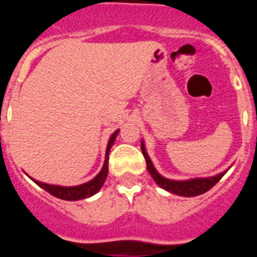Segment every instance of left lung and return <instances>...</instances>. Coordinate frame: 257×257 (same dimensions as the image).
<instances>
[{"label":"left lung","instance_id":"1","mask_svg":"<svg viewBox=\"0 0 257 257\" xmlns=\"http://www.w3.org/2000/svg\"><path fill=\"white\" fill-rule=\"evenodd\" d=\"M142 152L144 154L145 162H147V169H148L149 174L152 175V178L154 179L158 185L163 189H166L167 192L174 193V194H178V196L183 197H196L199 194H203L207 190H210L211 188L220 180V179L225 175L226 171L221 172V174L216 175V176H211V178H198V179H190V180H184V181H178V180H170V179L163 178L162 175H160L154 169L153 163H152L151 158H149L148 153L145 151L144 143L142 142Z\"/></svg>","mask_w":257,"mask_h":257}]
</instances>
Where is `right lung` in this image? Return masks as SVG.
<instances>
[{"label": "right lung", "mask_w": 257, "mask_h": 257, "mask_svg": "<svg viewBox=\"0 0 257 257\" xmlns=\"http://www.w3.org/2000/svg\"><path fill=\"white\" fill-rule=\"evenodd\" d=\"M118 131H114L112 136H110V139H109L108 147H106V156H105V161H104V166L101 171L92 179L91 181H88V183L81 184V185H77V187H59V185H50V184H45L41 183V181H36L35 183L37 185H40L42 189H45L46 192H49L50 194H52L56 198L64 199V201H78V199H83V198H88V197L94 196L96 194L100 188L103 187L104 181L106 179V175H108V160H109V151L114 144V140L117 138Z\"/></svg>", "instance_id": "1"}]
</instances>
